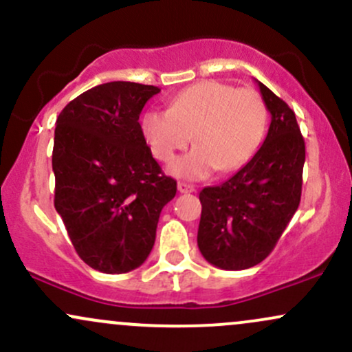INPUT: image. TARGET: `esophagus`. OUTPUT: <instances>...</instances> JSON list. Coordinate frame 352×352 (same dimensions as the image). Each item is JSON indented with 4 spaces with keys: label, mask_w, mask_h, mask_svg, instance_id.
<instances>
[{
    "label": "esophagus",
    "mask_w": 352,
    "mask_h": 352,
    "mask_svg": "<svg viewBox=\"0 0 352 352\" xmlns=\"http://www.w3.org/2000/svg\"><path fill=\"white\" fill-rule=\"evenodd\" d=\"M177 188H179L180 193H193V192H195V187H193V185H190V184H185V182H179Z\"/></svg>",
    "instance_id": "esophagus-1"
}]
</instances>
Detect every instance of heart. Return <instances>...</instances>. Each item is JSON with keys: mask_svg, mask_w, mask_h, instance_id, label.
Wrapping results in <instances>:
<instances>
[{"mask_svg": "<svg viewBox=\"0 0 352 352\" xmlns=\"http://www.w3.org/2000/svg\"><path fill=\"white\" fill-rule=\"evenodd\" d=\"M268 112L254 89L201 80L182 89L168 111H145L140 131L155 159L172 162L192 137L195 147L170 165L172 175L200 180L213 170L232 172L260 148Z\"/></svg>", "mask_w": 352, "mask_h": 352, "instance_id": "obj_1", "label": "heart"}]
</instances>
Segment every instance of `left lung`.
Instances as JSON below:
<instances>
[{
    "instance_id": "obj_1",
    "label": "left lung",
    "mask_w": 352,
    "mask_h": 352,
    "mask_svg": "<svg viewBox=\"0 0 352 352\" xmlns=\"http://www.w3.org/2000/svg\"><path fill=\"white\" fill-rule=\"evenodd\" d=\"M272 114L268 134L248 164L200 192V253L221 270L261 263L288 227L301 200L305 139L285 100L256 80Z\"/></svg>"
}]
</instances>
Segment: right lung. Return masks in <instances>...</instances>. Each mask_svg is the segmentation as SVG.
Instances as JSON below:
<instances>
[{"instance_id":"obj_1","label":"right lung","mask_w":352,"mask_h":352,"mask_svg":"<svg viewBox=\"0 0 352 352\" xmlns=\"http://www.w3.org/2000/svg\"><path fill=\"white\" fill-rule=\"evenodd\" d=\"M160 89L114 80L71 100L52 148L54 207L84 263L107 274L139 268L160 212L177 193L147 147L139 116Z\"/></svg>"}]
</instances>
